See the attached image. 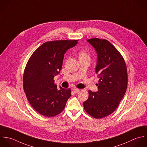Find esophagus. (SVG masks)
I'll return each instance as SVG.
<instances>
[{
  "instance_id": "esophagus-1",
  "label": "esophagus",
  "mask_w": 147,
  "mask_h": 147,
  "mask_svg": "<svg viewBox=\"0 0 147 147\" xmlns=\"http://www.w3.org/2000/svg\"><path fill=\"white\" fill-rule=\"evenodd\" d=\"M73 92H74V93H78L79 92H80V89H77V88H74L73 89Z\"/></svg>"
}]
</instances>
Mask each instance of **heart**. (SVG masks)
<instances>
[{
  "mask_svg": "<svg viewBox=\"0 0 147 147\" xmlns=\"http://www.w3.org/2000/svg\"><path fill=\"white\" fill-rule=\"evenodd\" d=\"M78 57H79V58H85V57L89 58V55L88 51L86 49H85L81 50L80 51L79 53H78Z\"/></svg>",
  "mask_w": 147,
  "mask_h": 147,
  "instance_id": "obj_1",
  "label": "heart"
}]
</instances>
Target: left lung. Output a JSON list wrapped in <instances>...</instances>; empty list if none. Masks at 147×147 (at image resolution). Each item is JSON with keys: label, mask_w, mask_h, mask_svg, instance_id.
I'll list each match as a JSON object with an SVG mask.
<instances>
[{"label": "left lung", "mask_w": 147, "mask_h": 147, "mask_svg": "<svg viewBox=\"0 0 147 147\" xmlns=\"http://www.w3.org/2000/svg\"><path fill=\"white\" fill-rule=\"evenodd\" d=\"M87 41L97 53L96 72L99 81L96 85L98 91H88L89 97L84 102V107L90 116L102 119L116 110L125 95L128 85L127 68L124 58L109 41L99 38Z\"/></svg>", "instance_id": "8db88e82"}]
</instances>
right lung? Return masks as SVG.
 <instances>
[{"instance_id":"add662e5","label":"right lung","mask_w":147,"mask_h":147,"mask_svg":"<svg viewBox=\"0 0 147 147\" xmlns=\"http://www.w3.org/2000/svg\"><path fill=\"white\" fill-rule=\"evenodd\" d=\"M78 40L46 42L33 53L23 74V89L32 107L39 114L51 117L64 109L71 89L54 84V77L62 69L64 54Z\"/></svg>"}]
</instances>
